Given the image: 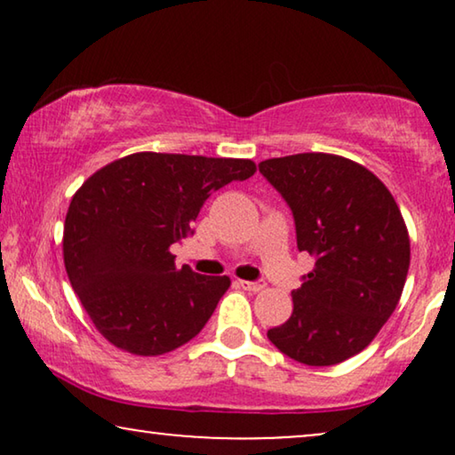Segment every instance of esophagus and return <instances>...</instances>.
Masks as SVG:
<instances>
[{
	"label": "esophagus",
	"mask_w": 455,
	"mask_h": 455,
	"mask_svg": "<svg viewBox=\"0 0 455 455\" xmlns=\"http://www.w3.org/2000/svg\"><path fill=\"white\" fill-rule=\"evenodd\" d=\"M238 285H240L242 290H248V291L265 290V282H244V279H240Z\"/></svg>",
	"instance_id": "34e87169"
}]
</instances>
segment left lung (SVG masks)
Instances as JSON below:
<instances>
[{"label": "left lung", "instance_id": "left-lung-1", "mask_svg": "<svg viewBox=\"0 0 455 455\" xmlns=\"http://www.w3.org/2000/svg\"><path fill=\"white\" fill-rule=\"evenodd\" d=\"M294 215L298 251L313 271L291 291L294 313L267 331L279 352L331 366L363 352L400 302L410 238L385 184L366 167L327 153L259 164Z\"/></svg>", "mask_w": 455, "mask_h": 455}]
</instances>
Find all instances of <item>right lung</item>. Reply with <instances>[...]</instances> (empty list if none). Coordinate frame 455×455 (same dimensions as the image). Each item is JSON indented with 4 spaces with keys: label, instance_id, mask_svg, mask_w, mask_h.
Returning a JSON list of instances; mask_svg holds the SVG:
<instances>
[{
    "label": "right lung",
    "instance_id": "right-lung-1",
    "mask_svg": "<svg viewBox=\"0 0 455 455\" xmlns=\"http://www.w3.org/2000/svg\"><path fill=\"white\" fill-rule=\"evenodd\" d=\"M254 172L251 159L134 153L80 186L64 223V263L105 339L159 356L201 333L229 277L178 269L170 246L195 234L215 190Z\"/></svg>",
    "mask_w": 455,
    "mask_h": 455
}]
</instances>
